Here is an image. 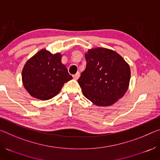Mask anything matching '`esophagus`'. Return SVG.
Masks as SVG:
<instances>
[{
	"label": "esophagus",
	"mask_w": 160,
	"mask_h": 160,
	"mask_svg": "<svg viewBox=\"0 0 160 160\" xmlns=\"http://www.w3.org/2000/svg\"><path fill=\"white\" fill-rule=\"evenodd\" d=\"M72 77H73V78H74L75 80H78V78H79V77H80V72H78L76 74H75V75H72Z\"/></svg>",
	"instance_id": "esophagus-1"
}]
</instances>
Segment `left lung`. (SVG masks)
Masks as SVG:
<instances>
[{"mask_svg":"<svg viewBox=\"0 0 160 160\" xmlns=\"http://www.w3.org/2000/svg\"><path fill=\"white\" fill-rule=\"evenodd\" d=\"M86 68L78 80L87 99L107 107L122 97L131 78L128 64L115 51L104 48L89 50Z\"/></svg>","mask_w":160,"mask_h":160,"instance_id":"1","label":"left lung"}]
</instances>
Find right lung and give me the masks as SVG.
<instances>
[{"instance_id": "right-lung-1", "label": "right lung", "mask_w": 160, "mask_h": 160, "mask_svg": "<svg viewBox=\"0 0 160 160\" xmlns=\"http://www.w3.org/2000/svg\"><path fill=\"white\" fill-rule=\"evenodd\" d=\"M23 85L32 97L48 100L55 97L72 77L61 63L60 53L40 51L27 62L22 72Z\"/></svg>"}]
</instances>
